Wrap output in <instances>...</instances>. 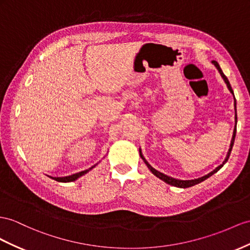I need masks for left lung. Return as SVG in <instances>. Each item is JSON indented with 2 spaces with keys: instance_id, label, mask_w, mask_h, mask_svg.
<instances>
[{
  "instance_id": "8db88e82",
  "label": "left lung",
  "mask_w": 250,
  "mask_h": 250,
  "mask_svg": "<svg viewBox=\"0 0 250 250\" xmlns=\"http://www.w3.org/2000/svg\"><path fill=\"white\" fill-rule=\"evenodd\" d=\"M212 63L214 64L215 67L217 68V70H219V73L221 74V76H222V78L224 79V81H225L226 85H227L228 89H229V91H230V93H231V94L233 95V97H234V94H233V91H232V87H231V85H230V83H229V81H228V79H227V77H226L225 75H224L223 70L221 69V67H220V65H219V63H217L216 61H212ZM234 108H235V127H234V130H233V135H232V139H231V144H230V148H229V150H228L227 156H226L225 161L223 162V164H222V165H220L219 167H216V168H215L213 171H211L210 173H208L207 175L202 176V177H200V178H195V180H189V181H182V180H176V178H173V177H171V176L166 175V174L162 173V172H159V171H157V170H155L154 168H153L152 166H151V165H150L148 162L146 161L145 157H144V155L142 154V151H140V149H139L140 157H142V158L144 159V162H145V164L146 165V167H148V168L150 169V171L152 172L153 174H154L156 177L161 178V180H162V181H164L165 183H167V184L171 185V186L178 187V188H189V187L194 186V185H196V184H200V183H202L203 181L207 180V178H208V177H210L211 175H213L214 173H216V172L219 171V170H220V169L223 167V166L227 163L228 158H229V156H230V153H231L232 146H233V144H234V138H235V133H236V121H238V120H236V102H235V98H234Z\"/></svg>"
}]
</instances>
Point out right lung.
Segmentation results:
<instances>
[{
  "label": "right lung",
  "instance_id": "add662e5",
  "mask_svg": "<svg viewBox=\"0 0 250 250\" xmlns=\"http://www.w3.org/2000/svg\"><path fill=\"white\" fill-rule=\"evenodd\" d=\"M96 166V165H95ZM95 166H93V167H91L89 169H87V170H84V171H81V172H78V173H76V174H72V175H69V176H64V177H52L53 180H55V181H57V182H61V183H68V182H74V181H76L77 178H79L80 176H82V175H84L85 173H87V172L89 171V170H92ZM50 177V176H49Z\"/></svg>",
  "mask_w": 250,
  "mask_h": 250
}]
</instances>
